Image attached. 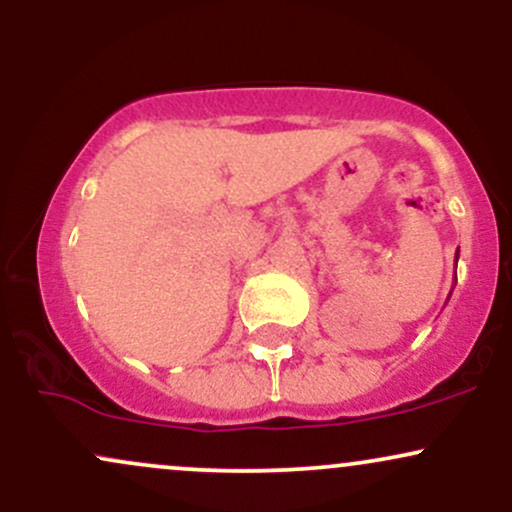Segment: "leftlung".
Returning <instances> with one entry per match:
<instances>
[{
    "instance_id": "obj_1",
    "label": "left lung",
    "mask_w": 512,
    "mask_h": 512,
    "mask_svg": "<svg viewBox=\"0 0 512 512\" xmlns=\"http://www.w3.org/2000/svg\"><path fill=\"white\" fill-rule=\"evenodd\" d=\"M457 255H460V250H457ZM457 255H455V260H457Z\"/></svg>"
}]
</instances>
